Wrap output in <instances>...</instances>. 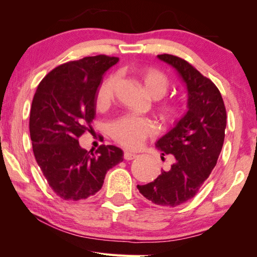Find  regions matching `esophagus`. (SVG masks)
<instances>
[{"label":"esophagus","instance_id":"esophagus-1","mask_svg":"<svg viewBox=\"0 0 257 257\" xmlns=\"http://www.w3.org/2000/svg\"><path fill=\"white\" fill-rule=\"evenodd\" d=\"M138 155L136 153H132V151H125L124 153V158L126 161H132V159L137 158Z\"/></svg>","mask_w":257,"mask_h":257}]
</instances>
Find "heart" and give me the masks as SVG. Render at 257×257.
<instances>
[{
    "label": "heart",
    "mask_w": 257,
    "mask_h": 257,
    "mask_svg": "<svg viewBox=\"0 0 257 257\" xmlns=\"http://www.w3.org/2000/svg\"><path fill=\"white\" fill-rule=\"evenodd\" d=\"M134 73L144 83L146 92L151 98L159 99L166 94L170 82L163 71L153 67H141L134 70ZM115 84V76H109L100 84L95 95L96 107L104 108L111 102ZM158 110L163 119L171 120L178 115L179 107L174 102L165 101L159 104ZM156 132L157 125L154 120L134 115L121 116L109 126V133L113 140L128 149L140 148L146 139L154 136Z\"/></svg>",
    "instance_id": "obj_1"
}]
</instances>
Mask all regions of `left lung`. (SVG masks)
Here are the masks:
<instances>
[{
	"label": "left lung",
	"instance_id": "1",
	"mask_svg": "<svg viewBox=\"0 0 257 257\" xmlns=\"http://www.w3.org/2000/svg\"><path fill=\"white\" fill-rule=\"evenodd\" d=\"M157 58L173 67L186 85L187 112L156 142L163 156L173 155L175 162L168 171L162 170L156 180L138 189L154 204L175 207L195 197L215 167L224 142L226 111L211 79L179 57Z\"/></svg>",
	"mask_w": 257,
	"mask_h": 257
}]
</instances>
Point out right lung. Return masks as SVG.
<instances>
[{"label":"right lung","mask_w":257,"mask_h":257,"mask_svg":"<svg viewBox=\"0 0 257 257\" xmlns=\"http://www.w3.org/2000/svg\"><path fill=\"white\" fill-rule=\"evenodd\" d=\"M118 62L107 56L85 57L54 68L34 95L29 132L34 156L52 190L65 200L93 196L107 171L123 161L118 147L83 149L77 139L95 117V95L103 74Z\"/></svg>","instance_id":"obj_1"}]
</instances>
